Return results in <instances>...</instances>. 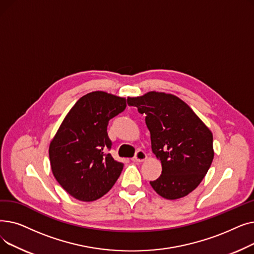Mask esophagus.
Masks as SVG:
<instances>
[{"instance_id":"1","label":"esophagus","mask_w":254,"mask_h":254,"mask_svg":"<svg viewBox=\"0 0 254 254\" xmlns=\"http://www.w3.org/2000/svg\"><path fill=\"white\" fill-rule=\"evenodd\" d=\"M147 159V155H146V153L143 151V150H138L135 154V156L132 157V161L136 162V163H141V162H144Z\"/></svg>"}]
</instances>
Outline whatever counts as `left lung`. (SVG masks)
<instances>
[{
	"instance_id": "left-lung-1",
	"label": "left lung",
	"mask_w": 254,
	"mask_h": 254,
	"mask_svg": "<svg viewBox=\"0 0 254 254\" xmlns=\"http://www.w3.org/2000/svg\"><path fill=\"white\" fill-rule=\"evenodd\" d=\"M127 104L146 115L152 152L162 163V175L150 181L152 189L167 199L188 195L214 157L211 130L188 104L170 93L150 91L128 98Z\"/></svg>"
}]
</instances>
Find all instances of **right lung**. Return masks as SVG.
Returning <instances> with one entry per match:
<instances>
[{"label":"right lung","mask_w":254,"mask_h":254,"mask_svg":"<svg viewBox=\"0 0 254 254\" xmlns=\"http://www.w3.org/2000/svg\"><path fill=\"white\" fill-rule=\"evenodd\" d=\"M126 107L125 98L104 91L89 92L76 102L50 142L53 176L79 201H96L120 176L124 164L108 151L112 142L107 127Z\"/></svg>","instance_id":"add662e5"}]
</instances>
